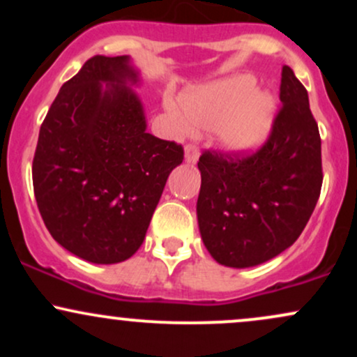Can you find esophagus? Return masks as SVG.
Segmentation results:
<instances>
[{"label":"esophagus","instance_id":"1","mask_svg":"<svg viewBox=\"0 0 357 357\" xmlns=\"http://www.w3.org/2000/svg\"><path fill=\"white\" fill-rule=\"evenodd\" d=\"M184 159L188 162H196L199 159V149L196 144H188L184 147Z\"/></svg>","mask_w":357,"mask_h":357}]
</instances>
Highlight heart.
<instances>
[{"label": "heart", "mask_w": 357, "mask_h": 357, "mask_svg": "<svg viewBox=\"0 0 357 357\" xmlns=\"http://www.w3.org/2000/svg\"><path fill=\"white\" fill-rule=\"evenodd\" d=\"M179 107L191 126L215 127L228 151L248 153L267 137L275 104L268 93L253 89L252 77L240 75L183 93Z\"/></svg>", "instance_id": "heart-1"}]
</instances>
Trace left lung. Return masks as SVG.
Returning a JSON list of instances; mask_svg holds the SVG:
<instances>
[{"label": "left lung", "mask_w": 357, "mask_h": 357, "mask_svg": "<svg viewBox=\"0 0 357 357\" xmlns=\"http://www.w3.org/2000/svg\"><path fill=\"white\" fill-rule=\"evenodd\" d=\"M280 102L268 141L255 154L204 151L199 158V233L210 255L225 267H255L289 248L321 195L319 127L305 87L287 65Z\"/></svg>", "instance_id": "obj_1"}]
</instances>
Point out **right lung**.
<instances>
[{"mask_svg":"<svg viewBox=\"0 0 357 357\" xmlns=\"http://www.w3.org/2000/svg\"><path fill=\"white\" fill-rule=\"evenodd\" d=\"M127 55H97L61 85L33 158L40 215L56 243L99 265L124 261L144 241L183 147L147 132Z\"/></svg>","mask_w":357,"mask_h":357,"instance_id":"add662e5","label":"right lung"}]
</instances>
